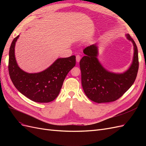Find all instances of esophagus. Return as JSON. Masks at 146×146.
<instances>
[{"label":"esophagus","instance_id":"obj_1","mask_svg":"<svg viewBox=\"0 0 146 146\" xmlns=\"http://www.w3.org/2000/svg\"><path fill=\"white\" fill-rule=\"evenodd\" d=\"M80 59H81V56L79 55H76V61L77 63H78L79 61H80Z\"/></svg>","mask_w":146,"mask_h":146}]
</instances>
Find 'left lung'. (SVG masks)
Returning a JSON list of instances; mask_svg holds the SVG:
<instances>
[{"label": "left lung", "mask_w": 146, "mask_h": 146, "mask_svg": "<svg viewBox=\"0 0 146 146\" xmlns=\"http://www.w3.org/2000/svg\"><path fill=\"white\" fill-rule=\"evenodd\" d=\"M127 39L133 45V58L130 68L123 73L110 72L99 61L96 44L83 50L85 55L80 61L82 85L86 96L94 102L107 103L115 101L133 85L139 68L138 48L129 34Z\"/></svg>", "instance_id": "8db88e82"}]
</instances>
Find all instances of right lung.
Wrapping results in <instances>:
<instances>
[{
    "mask_svg": "<svg viewBox=\"0 0 146 146\" xmlns=\"http://www.w3.org/2000/svg\"><path fill=\"white\" fill-rule=\"evenodd\" d=\"M19 36L13 39L9 51L8 71L13 85L32 101L50 102L58 96L66 76L76 66V56L56 59L40 72L28 73L19 67L16 60L15 47Z\"/></svg>",
    "mask_w": 146,
    "mask_h": 146,
    "instance_id": "1",
    "label": "right lung"
}]
</instances>
